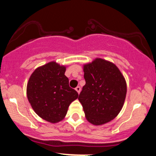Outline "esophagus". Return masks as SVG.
Listing matches in <instances>:
<instances>
[{
    "instance_id": "1",
    "label": "esophagus",
    "mask_w": 156,
    "mask_h": 156,
    "mask_svg": "<svg viewBox=\"0 0 156 156\" xmlns=\"http://www.w3.org/2000/svg\"><path fill=\"white\" fill-rule=\"evenodd\" d=\"M76 92H78V94H79L80 92V87H77L76 88Z\"/></svg>"
}]
</instances>
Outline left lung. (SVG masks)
Listing matches in <instances>:
<instances>
[{
  "label": "left lung",
  "instance_id": "left-lung-1",
  "mask_svg": "<svg viewBox=\"0 0 156 156\" xmlns=\"http://www.w3.org/2000/svg\"><path fill=\"white\" fill-rule=\"evenodd\" d=\"M86 84L78 97L86 119L94 125L114 119L124 105L127 83L117 66L96 58L83 66Z\"/></svg>",
  "mask_w": 156,
  "mask_h": 156
}]
</instances>
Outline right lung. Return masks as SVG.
Segmentation results:
<instances>
[{"mask_svg": "<svg viewBox=\"0 0 156 156\" xmlns=\"http://www.w3.org/2000/svg\"><path fill=\"white\" fill-rule=\"evenodd\" d=\"M67 66L55 61L37 67L27 83L28 101L36 114L44 120L57 123L65 117L69 105L78 98L69 87Z\"/></svg>", "mask_w": 156, "mask_h": 156, "instance_id": "obj_1", "label": "right lung"}]
</instances>
